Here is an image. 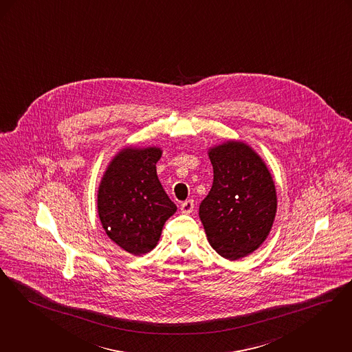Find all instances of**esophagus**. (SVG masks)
<instances>
[{
	"label": "esophagus",
	"instance_id": "34e87169",
	"mask_svg": "<svg viewBox=\"0 0 352 352\" xmlns=\"http://www.w3.org/2000/svg\"><path fill=\"white\" fill-rule=\"evenodd\" d=\"M181 211H182V213H186V214H188V213L194 211V200L183 201L182 204H181Z\"/></svg>",
	"mask_w": 352,
	"mask_h": 352
}]
</instances>
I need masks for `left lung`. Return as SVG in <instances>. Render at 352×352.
<instances>
[{"label": "left lung", "instance_id": "8db88e82", "mask_svg": "<svg viewBox=\"0 0 352 352\" xmlns=\"http://www.w3.org/2000/svg\"><path fill=\"white\" fill-rule=\"evenodd\" d=\"M208 157L213 183L199 217L213 250L239 261L254 253L271 232L278 210L275 183L262 157L243 141L214 145Z\"/></svg>", "mask_w": 352, "mask_h": 352}]
</instances>
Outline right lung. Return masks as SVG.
I'll return each mask as SVG.
<instances>
[{"mask_svg":"<svg viewBox=\"0 0 352 352\" xmlns=\"http://www.w3.org/2000/svg\"><path fill=\"white\" fill-rule=\"evenodd\" d=\"M158 146H124L107 165L98 187L99 220L126 253L153 250L166 220L177 211L157 177Z\"/></svg>","mask_w":352,"mask_h":352,"instance_id":"1","label":"right lung"}]
</instances>
